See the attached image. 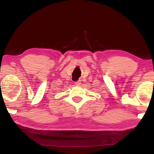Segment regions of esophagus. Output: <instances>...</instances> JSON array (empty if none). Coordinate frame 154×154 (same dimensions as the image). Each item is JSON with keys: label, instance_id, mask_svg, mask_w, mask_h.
Segmentation results:
<instances>
[{"label": "esophagus", "instance_id": "1", "mask_svg": "<svg viewBox=\"0 0 154 154\" xmlns=\"http://www.w3.org/2000/svg\"><path fill=\"white\" fill-rule=\"evenodd\" d=\"M81 81H76V82H75V85H77V86L81 85Z\"/></svg>", "mask_w": 154, "mask_h": 154}]
</instances>
